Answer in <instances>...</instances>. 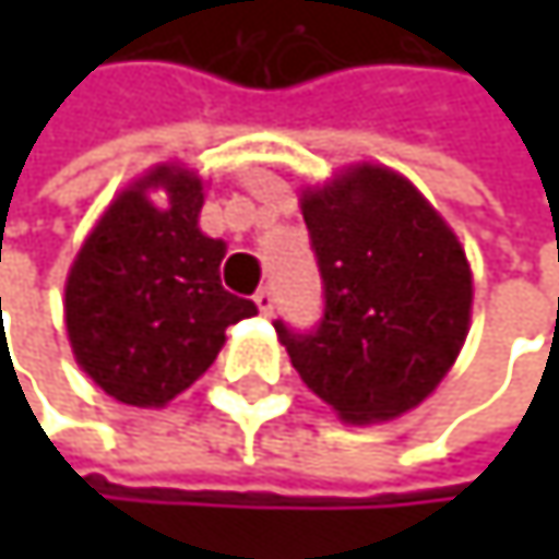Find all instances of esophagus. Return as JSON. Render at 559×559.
Listing matches in <instances>:
<instances>
[{
	"instance_id": "esophagus-1",
	"label": "esophagus",
	"mask_w": 559,
	"mask_h": 559,
	"mask_svg": "<svg viewBox=\"0 0 559 559\" xmlns=\"http://www.w3.org/2000/svg\"><path fill=\"white\" fill-rule=\"evenodd\" d=\"M255 307H259V313H272L275 310V290L272 287H262L259 294H255Z\"/></svg>"
}]
</instances>
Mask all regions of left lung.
Returning <instances> with one entry per match:
<instances>
[{
	"instance_id": "obj_1",
	"label": "left lung",
	"mask_w": 559,
	"mask_h": 559,
	"mask_svg": "<svg viewBox=\"0 0 559 559\" xmlns=\"http://www.w3.org/2000/svg\"><path fill=\"white\" fill-rule=\"evenodd\" d=\"M326 310L297 336L275 323L304 385L343 424L394 420L453 369L473 317V269L440 210L397 170L356 162L300 187Z\"/></svg>"
}]
</instances>
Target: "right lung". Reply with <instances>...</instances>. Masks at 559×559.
Segmentation results:
<instances>
[{
    "instance_id": "1",
    "label": "right lung",
    "mask_w": 559,
    "mask_h": 559,
    "mask_svg": "<svg viewBox=\"0 0 559 559\" xmlns=\"http://www.w3.org/2000/svg\"><path fill=\"white\" fill-rule=\"evenodd\" d=\"M206 180L183 162L129 180L86 233L63 281L70 353L129 407H165L255 313L219 284L226 242L200 229Z\"/></svg>"
}]
</instances>
